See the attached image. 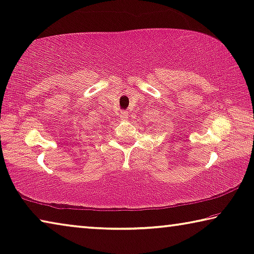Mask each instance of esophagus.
I'll use <instances>...</instances> for the list:
<instances>
[{
	"label": "esophagus",
	"mask_w": 254,
	"mask_h": 254,
	"mask_svg": "<svg viewBox=\"0 0 254 254\" xmlns=\"http://www.w3.org/2000/svg\"><path fill=\"white\" fill-rule=\"evenodd\" d=\"M121 118H122L123 121H127L128 119V113L127 112H122V114H121Z\"/></svg>",
	"instance_id": "1"
}]
</instances>
